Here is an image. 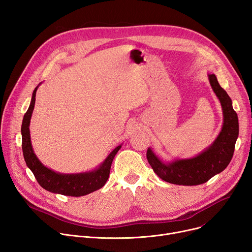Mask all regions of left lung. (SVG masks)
I'll return each instance as SVG.
<instances>
[{"label":"left lung","instance_id":"1","mask_svg":"<svg viewBox=\"0 0 252 252\" xmlns=\"http://www.w3.org/2000/svg\"><path fill=\"white\" fill-rule=\"evenodd\" d=\"M208 79L215 94L220 102L223 123L221 129L213 144L198 155L163 162L151 148L147 150V159L154 173L161 180L183 186H195L207 182L226 168L234 154L235 144L239 135L238 116L233 109L232 100L219 84L214 73Z\"/></svg>","mask_w":252,"mask_h":252}]
</instances>
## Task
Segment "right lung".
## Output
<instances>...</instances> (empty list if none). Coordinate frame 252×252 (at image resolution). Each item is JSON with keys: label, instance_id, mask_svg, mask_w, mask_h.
Instances as JSON below:
<instances>
[{"label": "right lung", "instance_id": "1", "mask_svg": "<svg viewBox=\"0 0 252 252\" xmlns=\"http://www.w3.org/2000/svg\"><path fill=\"white\" fill-rule=\"evenodd\" d=\"M38 86L32 93L30 107L23 116L21 126L22 151L26 165L32 171L37 183L45 190L52 193L79 197L101 189L109 178L113 158L118 150L122 148V145L117 146L106 157V159L97 168L87 171V173L60 174L45 166L38 160V158L33 152L30 133V124L35 103V93Z\"/></svg>", "mask_w": 252, "mask_h": 252}]
</instances>
